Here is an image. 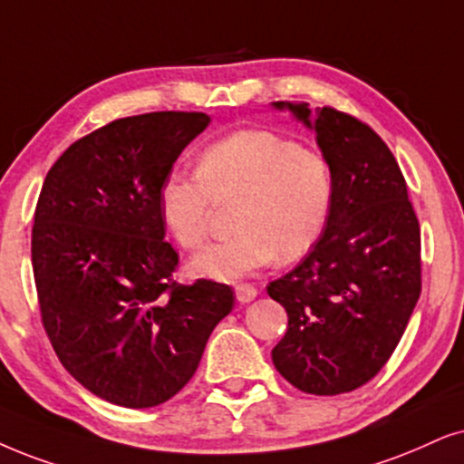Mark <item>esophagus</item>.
<instances>
[{"instance_id":"obj_1","label":"esophagus","mask_w":464,"mask_h":464,"mask_svg":"<svg viewBox=\"0 0 464 464\" xmlns=\"http://www.w3.org/2000/svg\"><path fill=\"white\" fill-rule=\"evenodd\" d=\"M236 297L239 304H248L256 297V286L250 285V283H242L236 286Z\"/></svg>"}]
</instances>
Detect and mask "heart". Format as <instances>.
Listing matches in <instances>:
<instances>
[{
    "label": "heart",
    "mask_w": 464,
    "mask_h": 464,
    "mask_svg": "<svg viewBox=\"0 0 464 464\" xmlns=\"http://www.w3.org/2000/svg\"><path fill=\"white\" fill-rule=\"evenodd\" d=\"M242 198L239 236L205 248L192 261L203 278L231 283L256 269L306 256L324 236L334 203L330 162L269 130H239L198 154L197 175L171 171L158 190L164 228L184 248L209 236L214 201Z\"/></svg>",
    "instance_id": "heart-1"
}]
</instances>
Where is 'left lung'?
Instances as JSON below:
<instances>
[{
    "instance_id": "1",
    "label": "left lung",
    "mask_w": 464,
    "mask_h": 464,
    "mask_svg": "<svg viewBox=\"0 0 464 464\" xmlns=\"http://www.w3.org/2000/svg\"><path fill=\"white\" fill-rule=\"evenodd\" d=\"M272 104L314 132L334 175L324 236L267 286L289 314L272 362L306 394H344L385 366L420 300V225L396 158L372 128L330 107Z\"/></svg>"
}]
</instances>
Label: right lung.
<instances>
[{
    "label": "right lung",
    "instance_id": "1",
    "mask_svg": "<svg viewBox=\"0 0 464 464\" xmlns=\"http://www.w3.org/2000/svg\"><path fill=\"white\" fill-rule=\"evenodd\" d=\"M209 115L145 113L98 128L46 173L32 228L43 325L72 377L111 404L167 402L195 374L231 286L173 280L158 190Z\"/></svg>",
    "mask_w": 464,
    "mask_h": 464
}]
</instances>
